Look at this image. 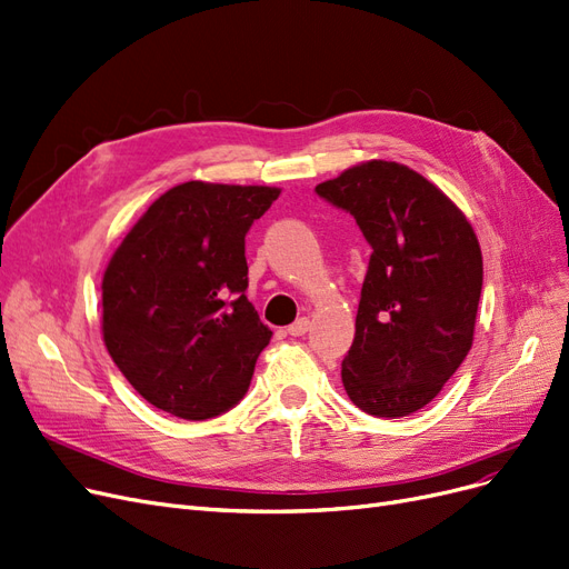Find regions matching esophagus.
<instances>
[{"label": "esophagus", "mask_w": 569, "mask_h": 569, "mask_svg": "<svg viewBox=\"0 0 569 569\" xmlns=\"http://www.w3.org/2000/svg\"><path fill=\"white\" fill-rule=\"evenodd\" d=\"M309 328H311V321H309L307 317H302V319H298L296 323L288 326V335H292V338H302V335H305Z\"/></svg>", "instance_id": "esophagus-1"}]
</instances>
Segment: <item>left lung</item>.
Returning a JSON list of instances; mask_svg holds the SVG:
<instances>
[{
    "instance_id": "obj_1",
    "label": "left lung",
    "mask_w": 569,
    "mask_h": 569,
    "mask_svg": "<svg viewBox=\"0 0 569 569\" xmlns=\"http://www.w3.org/2000/svg\"><path fill=\"white\" fill-rule=\"evenodd\" d=\"M372 248L342 361L351 403L406 417L431 403L473 345L482 256L457 203L412 168L370 159L317 184Z\"/></svg>"
}]
</instances>
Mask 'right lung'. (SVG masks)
Wrapping results in <instances>:
<instances>
[{"label":"right lung","mask_w":569,"mask_h":569,"mask_svg":"<svg viewBox=\"0 0 569 569\" xmlns=\"http://www.w3.org/2000/svg\"><path fill=\"white\" fill-rule=\"evenodd\" d=\"M279 194L176 184L114 250L102 273V340L147 403L201 422L248 391L271 330L246 298V231Z\"/></svg>","instance_id":"obj_1"}]
</instances>
